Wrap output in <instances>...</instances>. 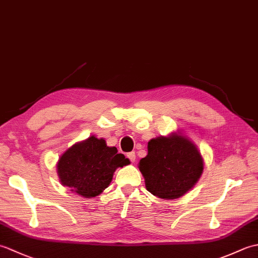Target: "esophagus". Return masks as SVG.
Here are the masks:
<instances>
[{"label":"esophagus","instance_id":"34e87169","mask_svg":"<svg viewBox=\"0 0 258 258\" xmlns=\"http://www.w3.org/2000/svg\"><path fill=\"white\" fill-rule=\"evenodd\" d=\"M128 157V160L132 162V163H134L135 162V158H136V156H135V152H130V153H127V155H126Z\"/></svg>","mask_w":258,"mask_h":258}]
</instances>
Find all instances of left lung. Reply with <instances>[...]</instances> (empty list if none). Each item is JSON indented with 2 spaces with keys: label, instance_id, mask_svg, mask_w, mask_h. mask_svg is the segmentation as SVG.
<instances>
[{
  "label": "left lung",
  "instance_id": "left-lung-1",
  "mask_svg": "<svg viewBox=\"0 0 258 258\" xmlns=\"http://www.w3.org/2000/svg\"><path fill=\"white\" fill-rule=\"evenodd\" d=\"M139 168L150 193L163 200H175L197 183L204 161L193 142L172 133L149 142L147 155L140 161Z\"/></svg>",
  "mask_w": 258,
  "mask_h": 258
}]
</instances>
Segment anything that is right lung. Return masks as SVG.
Segmentation results:
<instances>
[{
  "label": "right lung",
  "instance_id": "right-lung-1",
  "mask_svg": "<svg viewBox=\"0 0 258 258\" xmlns=\"http://www.w3.org/2000/svg\"><path fill=\"white\" fill-rule=\"evenodd\" d=\"M128 164V158L118 154L116 147L107 146L104 139L91 136L63 153L57 162V175L62 185L90 199L107 187L117 167Z\"/></svg>",
  "mask_w": 258,
  "mask_h": 258
}]
</instances>
